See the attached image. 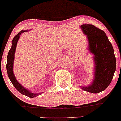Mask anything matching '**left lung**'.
<instances>
[{"label":"left lung","mask_w":121,"mask_h":121,"mask_svg":"<svg viewBox=\"0 0 121 121\" xmlns=\"http://www.w3.org/2000/svg\"><path fill=\"white\" fill-rule=\"evenodd\" d=\"M87 36L88 50L93 55L94 78L89 86H80L84 91L98 93L105 90L112 82L116 70V58L113 47L104 31L91 24L82 25Z\"/></svg>","instance_id":"1"}]
</instances>
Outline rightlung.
<instances>
[{"mask_svg":"<svg viewBox=\"0 0 121 121\" xmlns=\"http://www.w3.org/2000/svg\"><path fill=\"white\" fill-rule=\"evenodd\" d=\"M28 30H22L20 32H19L17 35H15L13 39L12 44V47L10 48V50H9V52H8V57H7V64H6V70L7 73H8V77H9V79L11 81L13 85L14 86L16 90L19 92L21 94L25 95L26 96L29 97V98H33L35 97H37L38 96L40 95L42 93L44 92H41V93H32L31 90H28V89H26L25 87L21 85L17 80H16V77H15V75L13 73V63H14V58H15V50H16V45H17V41H18L19 39L20 38V35L21 34L25 32H28Z\"/></svg>","mask_w":121,"mask_h":121,"instance_id":"right-lung-1","label":"right lung"}]
</instances>
